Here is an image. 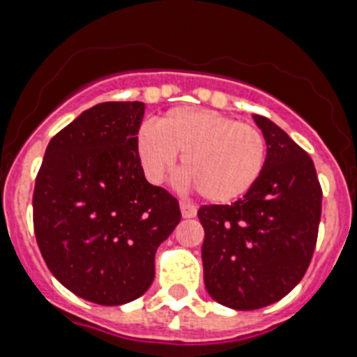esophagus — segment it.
I'll list each match as a JSON object with an SVG mask.
<instances>
[{"label": "esophagus", "instance_id": "esophagus-1", "mask_svg": "<svg viewBox=\"0 0 357 357\" xmlns=\"http://www.w3.org/2000/svg\"><path fill=\"white\" fill-rule=\"evenodd\" d=\"M179 208H181V215L185 217V219L196 217L197 213V206L194 203H190V201H181V203H179Z\"/></svg>", "mask_w": 357, "mask_h": 357}]
</instances>
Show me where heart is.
<instances>
[{"label": "heart", "mask_w": 357, "mask_h": 357, "mask_svg": "<svg viewBox=\"0 0 357 357\" xmlns=\"http://www.w3.org/2000/svg\"><path fill=\"white\" fill-rule=\"evenodd\" d=\"M138 156L153 183L165 178L183 154L181 187H197L203 197L228 203L244 196L260 178L268 158L264 135L253 126L210 109L176 107L138 132Z\"/></svg>", "instance_id": "obj_1"}]
</instances>
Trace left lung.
I'll list each match as a JSON object with an SVG mask.
<instances>
[{
	"label": "left lung",
	"instance_id": "left-lung-1",
	"mask_svg": "<svg viewBox=\"0 0 357 357\" xmlns=\"http://www.w3.org/2000/svg\"><path fill=\"white\" fill-rule=\"evenodd\" d=\"M253 120L268 144L260 178L231 204L197 210L204 287L215 302L253 311L284 298L312 259L321 215V187L311 156L277 123Z\"/></svg>",
	"mask_w": 357,
	"mask_h": 357
}]
</instances>
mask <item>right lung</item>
Returning <instances> with one entry per match:
<instances>
[{
	"label": "right lung",
	"mask_w": 357,
	"mask_h": 357,
	"mask_svg": "<svg viewBox=\"0 0 357 357\" xmlns=\"http://www.w3.org/2000/svg\"><path fill=\"white\" fill-rule=\"evenodd\" d=\"M144 102H104L50 140L33 188V230L66 289L98 305L140 298L154 255L181 219L179 203L145 179L138 156Z\"/></svg>",
	"instance_id": "obj_1"
}]
</instances>
